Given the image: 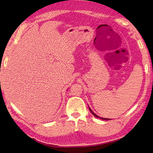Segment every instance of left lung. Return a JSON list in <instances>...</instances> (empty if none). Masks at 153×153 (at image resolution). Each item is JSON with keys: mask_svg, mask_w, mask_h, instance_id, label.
Here are the masks:
<instances>
[{"mask_svg": "<svg viewBox=\"0 0 153 153\" xmlns=\"http://www.w3.org/2000/svg\"><path fill=\"white\" fill-rule=\"evenodd\" d=\"M89 108L90 111H91V112L92 114H93L94 116H95L96 118H100V119H102V120H111V119H109V118H102V117H101V118H100V116H97V115L96 114H95V113H94V112H93V110L90 108V107H89Z\"/></svg>", "mask_w": 153, "mask_h": 153, "instance_id": "8db88e82", "label": "left lung"}]
</instances>
